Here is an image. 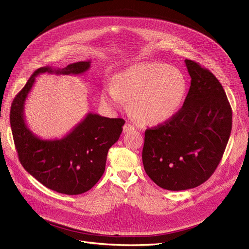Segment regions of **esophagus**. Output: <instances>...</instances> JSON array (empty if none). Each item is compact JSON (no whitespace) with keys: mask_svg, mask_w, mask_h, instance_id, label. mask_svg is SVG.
<instances>
[{"mask_svg":"<svg viewBox=\"0 0 249 249\" xmlns=\"http://www.w3.org/2000/svg\"><path fill=\"white\" fill-rule=\"evenodd\" d=\"M133 130H135V127L130 124V123H126L124 126H123V132L124 133H127V132H130V131H133Z\"/></svg>","mask_w":249,"mask_h":249,"instance_id":"esophagus-1","label":"esophagus"}]
</instances>
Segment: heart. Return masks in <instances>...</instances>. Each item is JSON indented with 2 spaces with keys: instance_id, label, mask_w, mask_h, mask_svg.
<instances>
[{
  "instance_id": "b5f03b06",
  "label": "heart",
  "mask_w": 249,
  "mask_h": 249,
  "mask_svg": "<svg viewBox=\"0 0 249 249\" xmlns=\"http://www.w3.org/2000/svg\"><path fill=\"white\" fill-rule=\"evenodd\" d=\"M188 84L182 72L160 62H143L117 73L113 89H104L102 101L119 107L129 102V110L142 125H160L174 118L184 104Z\"/></svg>"
}]
</instances>
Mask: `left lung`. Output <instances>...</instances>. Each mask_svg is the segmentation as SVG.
<instances>
[{
    "label": "left lung",
    "instance_id": "1",
    "mask_svg": "<svg viewBox=\"0 0 249 249\" xmlns=\"http://www.w3.org/2000/svg\"><path fill=\"white\" fill-rule=\"evenodd\" d=\"M191 87L171 120L145 131L142 161L147 176L168 191L200 186L212 176L228 143L232 110L223 87L207 69L185 60Z\"/></svg>",
    "mask_w": 249,
    "mask_h": 249
}]
</instances>
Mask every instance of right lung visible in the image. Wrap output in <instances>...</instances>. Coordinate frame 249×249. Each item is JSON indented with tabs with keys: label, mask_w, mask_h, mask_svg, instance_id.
<instances>
[{
	"label": "right lung",
	"mask_w": 249,
	"mask_h": 249,
	"mask_svg": "<svg viewBox=\"0 0 249 249\" xmlns=\"http://www.w3.org/2000/svg\"><path fill=\"white\" fill-rule=\"evenodd\" d=\"M90 61H78L64 69L43 67L30 76L11 106L13 138L23 167L46 188L65 195H80L93 188L106 166L110 147L119 139L125 121L88 113L70 133L60 139L36 136L25 122V102L41 73L82 74Z\"/></svg>",
	"instance_id": "obj_1"
}]
</instances>
